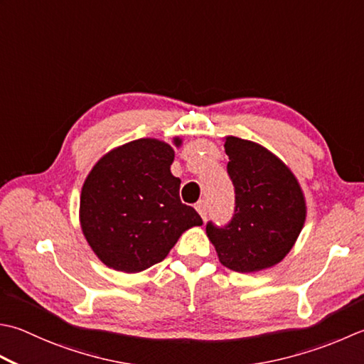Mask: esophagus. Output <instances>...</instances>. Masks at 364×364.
I'll use <instances>...</instances> for the list:
<instances>
[{
	"instance_id": "1",
	"label": "esophagus",
	"mask_w": 364,
	"mask_h": 364,
	"mask_svg": "<svg viewBox=\"0 0 364 364\" xmlns=\"http://www.w3.org/2000/svg\"><path fill=\"white\" fill-rule=\"evenodd\" d=\"M196 210L198 211V215L202 216V219H203V220H206V216H208V210H206V202H205V200L197 202V205H196Z\"/></svg>"
}]
</instances>
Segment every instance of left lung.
<instances>
[{
  "instance_id": "left-lung-1",
  "label": "left lung",
  "mask_w": 364,
  "mask_h": 364,
  "mask_svg": "<svg viewBox=\"0 0 364 364\" xmlns=\"http://www.w3.org/2000/svg\"><path fill=\"white\" fill-rule=\"evenodd\" d=\"M227 173L235 189L233 215L225 225L208 220L206 233L224 267L238 273L279 263L300 235L306 205L294 173L263 146L227 137Z\"/></svg>"
}]
</instances>
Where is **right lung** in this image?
Masks as SVG:
<instances>
[{
	"label": "right lung",
	"instance_id": "obj_1",
	"mask_svg": "<svg viewBox=\"0 0 364 364\" xmlns=\"http://www.w3.org/2000/svg\"><path fill=\"white\" fill-rule=\"evenodd\" d=\"M173 158L164 141L139 139L105 154L91 170L80 196V223L107 267L146 269L166 259L184 230L203 224L180 200L181 181L170 173Z\"/></svg>",
	"mask_w": 364,
	"mask_h": 364
}]
</instances>
